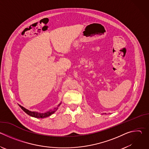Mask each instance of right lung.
<instances>
[{
	"label": "right lung",
	"instance_id": "obj_1",
	"mask_svg": "<svg viewBox=\"0 0 149 149\" xmlns=\"http://www.w3.org/2000/svg\"><path fill=\"white\" fill-rule=\"evenodd\" d=\"M61 102L59 103V104L58 105V107L56 108H55L53 110H49L46 113H38V112H36V111H29L28 110V109H25V107H22V105H20L19 104V107L22 109V110L25 112L27 114H28L29 116H31V117H35V118H46V117H48L50 116H51L52 114H54L58 109L59 106L61 105Z\"/></svg>",
	"mask_w": 149,
	"mask_h": 149
}]
</instances>
